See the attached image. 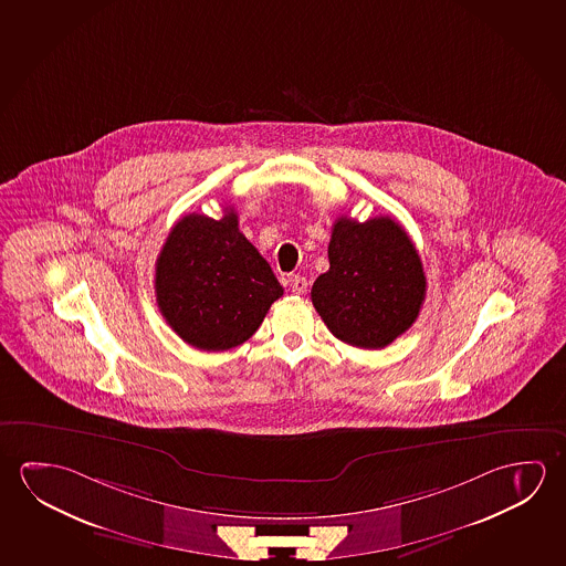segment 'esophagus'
I'll return each mask as SVG.
<instances>
[{"label": "esophagus", "mask_w": 566, "mask_h": 566, "mask_svg": "<svg viewBox=\"0 0 566 566\" xmlns=\"http://www.w3.org/2000/svg\"><path fill=\"white\" fill-rule=\"evenodd\" d=\"M287 282H290V287H292L294 294H304L307 290V280L304 276H290Z\"/></svg>", "instance_id": "1"}]
</instances>
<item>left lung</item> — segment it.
<instances>
[{"label":"left lung","instance_id":"8db88e82","mask_svg":"<svg viewBox=\"0 0 566 566\" xmlns=\"http://www.w3.org/2000/svg\"><path fill=\"white\" fill-rule=\"evenodd\" d=\"M329 270L312 286L315 312L342 342L382 349L417 322L427 276L417 247L390 217H339L327 247Z\"/></svg>","mask_w":566,"mask_h":566}]
</instances>
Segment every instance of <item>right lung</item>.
Segmentation results:
<instances>
[{
    "instance_id": "right-lung-1",
    "label": "right lung",
    "mask_w": 566,
    "mask_h": 566,
    "mask_svg": "<svg viewBox=\"0 0 566 566\" xmlns=\"http://www.w3.org/2000/svg\"><path fill=\"white\" fill-rule=\"evenodd\" d=\"M282 294L269 262L239 231L231 207L223 219H179L156 262L159 312L184 342L203 352L247 342Z\"/></svg>"
}]
</instances>
